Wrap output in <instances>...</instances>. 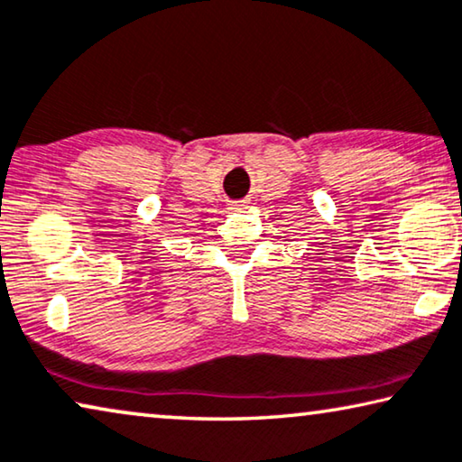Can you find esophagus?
Here are the masks:
<instances>
[{"instance_id":"1","label":"esophagus","mask_w":462,"mask_h":462,"mask_svg":"<svg viewBox=\"0 0 462 462\" xmlns=\"http://www.w3.org/2000/svg\"><path fill=\"white\" fill-rule=\"evenodd\" d=\"M229 210H233V212H241V210H245V204H244V202H233L231 207H229Z\"/></svg>"}]
</instances>
